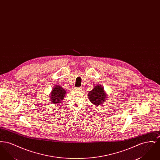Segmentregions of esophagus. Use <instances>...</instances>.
<instances>
[{
	"label": "esophagus",
	"mask_w": 160,
	"mask_h": 160,
	"mask_svg": "<svg viewBox=\"0 0 160 160\" xmlns=\"http://www.w3.org/2000/svg\"><path fill=\"white\" fill-rule=\"evenodd\" d=\"M83 89V87L76 88V91H82Z\"/></svg>",
	"instance_id": "esophagus-1"
}]
</instances>
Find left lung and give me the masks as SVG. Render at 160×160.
<instances>
[{"mask_svg":"<svg viewBox=\"0 0 160 160\" xmlns=\"http://www.w3.org/2000/svg\"><path fill=\"white\" fill-rule=\"evenodd\" d=\"M88 94L89 99L95 106H99L106 100V93L104 91V88L99 84L95 86Z\"/></svg>","mask_w":160,"mask_h":160,"instance_id":"left-lung-1","label":"left lung"}]
</instances>
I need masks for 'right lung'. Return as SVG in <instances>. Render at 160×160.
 Segmentation results:
<instances>
[{"mask_svg":"<svg viewBox=\"0 0 160 160\" xmlns=\"http://www.w3.org/2000/svg\"><path fill=\"white\" fill-rule=\"evenodd\" d=\"M66 91L59 85L54 87L50 94V99L53 104H59L64 99Z\"/></svg>","mask_w":160,"mask_h":160,"instance_id":"add662e5","label":"right lung"}]
</instances>
